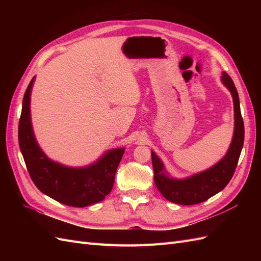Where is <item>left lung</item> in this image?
I'll list each match as a JSON object with an SVG mask.
<instances>
[{"mask_svg":"<svg viewBox=\"0 0 261 261\" xmlns=\"http://www.w3.org/2000/svg\"><path fill=\"white\" fill-rule=\"evenodd\" d=\"M221 80L232 93L235 117L233 140L230 149H228L223 159L207 171L189 178L179 180L170 178L165 174L162 162L155 155V153L151 151L155 186L163 195L164 198L171 202L189 206V204L206 201L210 197L222 191L234 174L244 145L245 128L241 114L239 93L235 88L232 78L226 73H223Z\"/></svg>","mask_w":261,"mask_h":261,"instance_id":"obj_1","label":"left lung"}]
</instances>
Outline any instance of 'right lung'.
Segmentation results:
<instances>
[{"mask_svg": "<svg viewBox=\"0 0 261 261\" xmlns=\"http://www.w3.org/2000/svg\"><path fill=\"white\" fill-rule=\"evenodd\" d=\"M29 83L22 99L18 124V141L29 175L39 191L54 200L72 207H86L102 201L112 191L115 172L124 154V148L107 152L90 167L72 169L55 163L44 155L35 139L30 122Z\"/></svg>", "mask_w": 261, "mask_h": 261, "instance_id": "obj_1", "label": "right lung"}]
</instances>
